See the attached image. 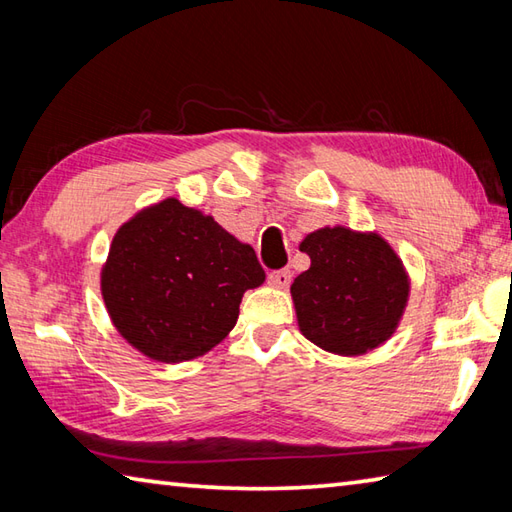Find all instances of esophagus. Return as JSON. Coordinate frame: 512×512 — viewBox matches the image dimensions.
<instances>
[{
	"mask_svg": "<svg viewBox=\"0 0 512 512\" xmlns=\"http://www.w3.org/2000/svg\"><path fill=\"white\" fill-rule=\"evenodd\" d=\"M292 281V273L288 268L284 270H273V273H268V284L270 286H277V288H288Z\"/></svg>",
	"mask_w": 512,
	"mask_h": 512,
	"instance_id": "1",
	"label": "esophagus"
}]
</instances>
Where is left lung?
<instances>
[{"label":"left lung","mask_w":512,"mask_h":512,"mask_svg":"<svg viewBox=\"0 0 512 512\" xmlns=\"http://www.w3.org/2000/svg\"><path fill=\"white\" fill-rule=\"evenodd\" d=\"M301 250L310 268L290 292L303 336L343 356L385 343L409 297L405 268L385 239L334 226L310 233Z\"/></svg>","instance_id":"obj_1"}]
</instances>
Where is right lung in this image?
I'll return each instance as SVG.
<instances>
[{"label": "right lung", "instance_id": "1", "mask_svg": "<svg viewBox=\"0 0 512 512\" xmlns=\"http://www.w3.org/2000/svg\"><path fill=\"white\" fill-rule=\"evenodd\" d=\"M264 279L253 248L171 198L121 226L101 288L116 330L136 350L180 363L220 343L244 292Z\"/></svg>", "mask_w": 512, "mask_h": 512}]
</instances>
